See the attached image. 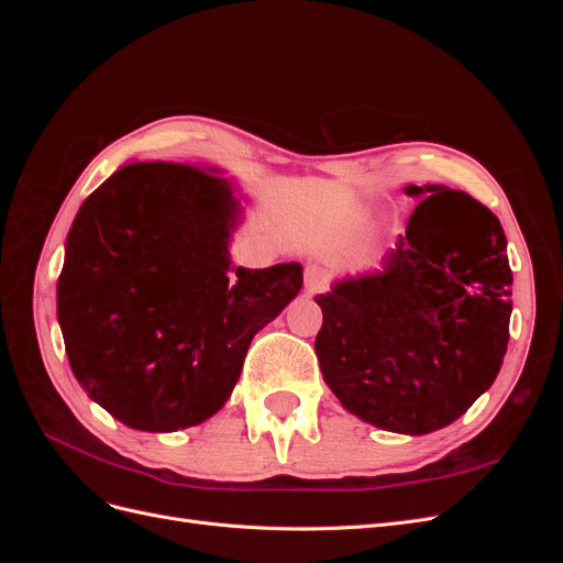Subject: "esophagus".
<instances>
[{
    "instance_id": "1",
    "label": "esophagus",
    "mask_w": 563,
    "mask_h": 563,
    "mask_svg": "<svg viewBox=\"0 0 563 563\" xmlns=\"http://www.w3.org/2000/svg\"><path fill=\"white\" fill-rule=\"evenodd\" d=\"M327 284H329L327 269L321 265H308V269H305V291L319 294L321 288H327Z\"/></svg>"
}]
</instances>
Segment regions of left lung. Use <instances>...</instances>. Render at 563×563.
<instances>
[{
    "label": "left lung",
    "mask_w": 563,
    "mask_h": 563,
    "mask_svg": "<svg viewBox=\"0 0 563 563\" xmlns=\"http://www.w3.org/2000/svg\"><path fill=\"white\" fill-rule=\"evenodd\" d=\"M420 203L380 269L314 296V350L343 408L397 434H430L496 380L509 340L512 269L500 220L467 192L406 185Z\"/></svg>",
    "instance_id": "8db88e82"
}]
</instances>
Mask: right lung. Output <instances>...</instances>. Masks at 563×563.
<instances>
[{
    "label": "right lung",
    "instance_id": "right-lung-1",
    "mask_svg": "<svg viewBox=\"0 0 563 563\" xmlns=\"http://www.w3.org/2000/svg\"><path fill=\"white\" fill-rule=\"evenodd\" d=\"M244 220L216 166L131 162L79 207L56 286L84 391L126 428L176 432L225 406L253 335L302 288V265L234 267Z\"/></svg>",
    "mask_w": 563,
    "mask_h": 563
}]
</instances>
